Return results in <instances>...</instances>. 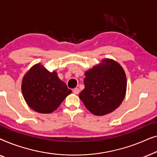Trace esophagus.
<instances>
[{
	"label": "esophagus",
	"mask_w": 157,
	"mask_h": 157,
	"mask_svg": "<svg viewBox=\"0 0 157 157\" xmlns=\"http://www.w3.org/2000/svg\"><path fill=\"white\" fill-rule=\"evenodd\" d=\"M79 89L78 88H75V89H73V92H74V94H79Z\"/></svg>",
	"instance_id": "obj_1"
}]
</instances>
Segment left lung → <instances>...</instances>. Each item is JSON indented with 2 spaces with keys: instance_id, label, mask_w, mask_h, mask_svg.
<instances>
[{
  "instance_id": "1",
  "label": "left lung",
  "mask_w": 157,
  "mask_h": 157,
  "mask_svg": "<svg viewBox=\"0 0 157 157\" xmlns=\"http://www.w3.org/2000/svg\"><path fill=\"white\" fill-rule=\"evenodd\" d=\"M85 88L79 98L94 115L103 116L114 111L125 96L126 78L117 62L104 59L102 63L86 72Z\"/></svg>"
}]
</instances>
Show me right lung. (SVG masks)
Masks as SVG:
<instances>
[{
    "instance_id": "obj_1",
    "label": "right lung",
    "mask_w": 157,
    "mask_h": 157,
    "mask_svg": "<svg viewBox=\"0 0 157 157\" xmlns=\"http://www.w3.org/2000/svg\"><path fill=\"white\" fill-rule=\"evenodd\" d=\"M21 89L28 105L41 113L53 112L71 93L56 72H49L40 64H36L25 75Z\"/></svg>"
}]
</instances>
